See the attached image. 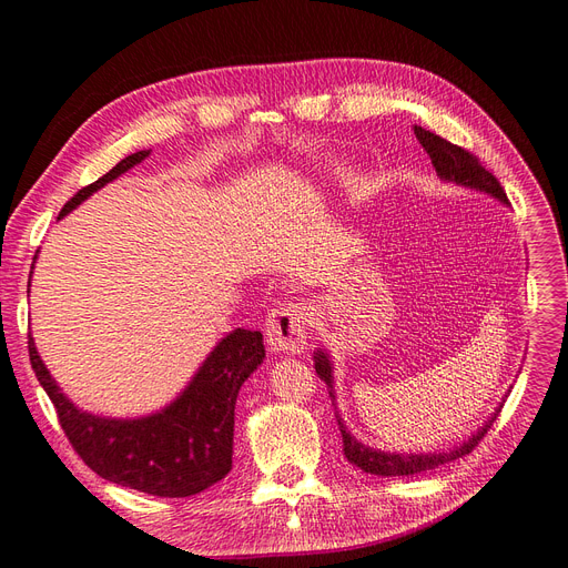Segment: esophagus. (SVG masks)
<instances>
[{
	"label": "esophagus",
	"instance_id": "obj_1",
	"mask_svg": "<svg viewBox=\"0 0 568 568\" xmlns=\"http://www.w3.org/2000/svg\"><path fill=\"white\" fill-rule=\"evenodd\" d=\"M307 322L310 305L284 301L270 312L265 322V336L270 349L286 352V355H298L307 345Z\"/></svg>",
	"mask_w": 568,
	"mask_h": 568
}]
</instances>
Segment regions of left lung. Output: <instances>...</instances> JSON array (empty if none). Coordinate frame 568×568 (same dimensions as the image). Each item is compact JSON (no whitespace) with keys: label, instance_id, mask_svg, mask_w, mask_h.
<instances>
[{"label":"left lung","instance_id":"1","mask_svg":"<svg viewBox=\"0 0 568 568\" xmlns=\"http://www.w3.org/2000/svg\"><path fill=\"white\" fill-rule=\"evenodd\" d=\"M414 133H416L418 143L429 154V160H433V166H435V171H437L442 181L470 187V190H477L481 194H491V197L498 200L500 204H510V202H507V194L500 187L496 175L488 173L479 164L475 154H470L465 148H458L454 143L444 141L442 135H437L433 131H425L423 126H414ZM315 371H317V376L326 383L331 402L336 404L334 364H331L328 355L322 349L315 352ZM503 402L496 408V414H491V418H488L473 437H467L463 444L448 448V452H427V454L425 452H420V454H397V452H393V454H389V452H381V448H371L349 433V429L343 423V418H341V414L336 410L338 427H341V435H343L345 458L355 467H359L362 473L378 475V477H408V475H418V473H425V470H435V467H439L444 463L458 460V458H463V456L473 452V448L488 433V427L494 425L496 416L500 414V408H503Z\"/></svg>","mask_w":568,"mask_h":568}]
</instances>
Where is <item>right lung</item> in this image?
I'll return each mask as SVG.
<instances>
[{"instance_id":"obj_1","label":"right lung","mask_w":568,"mask_h":568,"mask_svg":"<svg viewBox=\"0 0 568 568\" xmlns=\"http://www.w3.org/2000/svg\"><path fill=\"white\" fill-rule=\"evenodd\" d=\"M148 154L150 150L129 154L95 183L82 187L58 213V221L95 190L141 164ZM28 349L34 376L47 389L80 458L103 479L160 498L194 496L232 470L234 402L244 381L265 359L261 331L234 328L209 352L197 374L169 406L141 418H110L77 408L63 395L39 357L32 336Z\"/></svg>"}]
</instances>
